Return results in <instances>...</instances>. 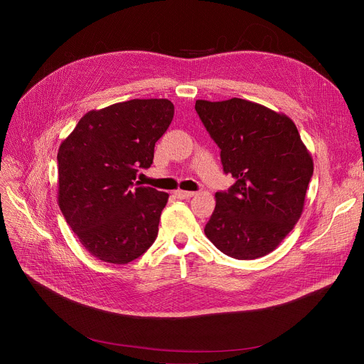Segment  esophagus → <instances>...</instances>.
<instances>
[{"label": "esophagus", "instance_id": "34e87169", "mask_svg": "<svg viewBox=\"0 0 364 364\" xmlns=\"http://www.w3.org/2000/svg\"><path fill=\"white\" fill-rule=\"evenodd\" d=\"M195 195H196L195 192H186V190H177V192H176V196L178 199H190V198H193Z\"/></svg>", "mask_w": 364, "mask_h": 364}]
</instances>
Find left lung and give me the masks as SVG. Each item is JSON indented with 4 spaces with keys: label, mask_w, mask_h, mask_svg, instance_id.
Masks as SVG:
<instances>
[{
    "label": "left lung",
    "mask_w": 364,
    "mask_h": 364,
    "mask_svg": "<svg viewBox=\"0 0 364 364\" xmlns=\"http://www.w3.org/2000/svg\"><path fill=\"white\" fill-rule=\"evenodd\" d=\"M195 109L221 149L236 183L217 192L205 235L236 259L274 251L298 223L313 177V158L296 125L283 113L243 99L196 100Z\"/></svg>",
    "instance_id": "obj_1"
}]
</instances>
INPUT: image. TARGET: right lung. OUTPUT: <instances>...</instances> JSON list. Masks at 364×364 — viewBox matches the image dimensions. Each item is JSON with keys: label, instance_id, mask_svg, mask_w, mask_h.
<instances>
[{"label": "right lung", "instance_id": "right-lung-1", "mask_svg": "<svg viewBox=\"0 0 364 364\" xmlns=\"http://www.w3.org/2000/svg\"><path fill=\"white\" fill-rule=\"evenodd\" d=\"M174 105L134 99L90 110L57 153L59 206L76 237L95 258L128 264L155 242L168 193L140 186Z\"/></svg>", "mask_w": 364, "mask_h": 364}]
</instances>
